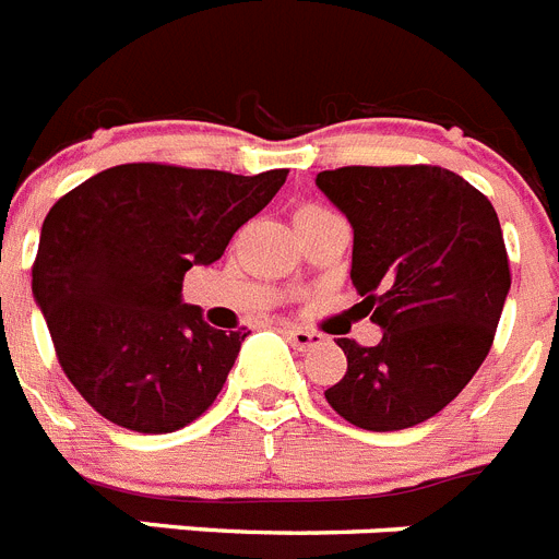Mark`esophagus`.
I'll return each instance as SVG.
<instances>
[{
	"instance_id": "esophagus-1",
	"label": "esophagus",
	"mask_w": 559,
	"mask_h": 559,
	"mask_svg": "<svg viewBox=\"0 0 559 559\" xmlns=\"http://www.w3.org/2000/svg\"><path fill=\"white\" fill-rule=\"evenodd\" d=\"M284 334L286 340L293 343L295 348H300V352H307V348L318 346V343H323V334L318 332H307V329H298V326H284Z\"/></svg>"
}]
</instances>
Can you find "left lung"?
I'll return each instance as SVG.
<instances>
[{
    "instance_id": "left-lung-1",
    "label": "left lung",
    "mask_w": 559,
    "mask_h": 559,
    "mask_svg": "<svg viewBox=\"0 0 559 559\" xmlns=\"http://www.w3.org/2000/svg\"><path fill=\"white\" fill-rule=\"evenodd\" d=\"M314 182L352 222V284L382 329L377 346L337 340L348 368L329 405L377 433L419 425L492 346L512 284L498 213L439 165H346Z\"/></svg>"
}]
</instances>
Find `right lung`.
<instances>
[{"label": "right lung", "mask_w": 559, "mask_h": 559, "mask_svg": "<svg viewBox=\"0 0 559 559\" xmlns=\"http://www.w3.org/2000/svg\"><path fill=\"white\" fill-rule=\"evenodd\" d=\"M286 174L126 163L50 207L33 298L67 380L104 419L174 433L219 396L247 332L207 326L182 304V278L222 259Z\"/></svg>", "instance_id": "1"}]
</instances>
